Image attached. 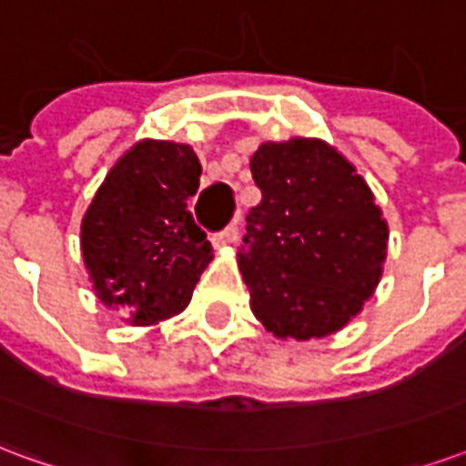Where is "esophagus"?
Returning a JSON list of instances; mask_svg holds the SVG:
<instances>
[{"label": "esophagus", "mask_w": 466, "mask_h": 466, "mask_svg": "<svg viewBox=\"0 0 466 466\" xmlns=\"http://www.w3.org/2000/svg\"><path fill=\"white\" fill-rule=\"evenodd\" d=\"M234 239H237V224H229V227H227L224 232H219L217 237H214L212 244L217 247V249H222V247H229Z\"/></svg>", "instance_id": "1"}]
</instances>
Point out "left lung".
I'll return each instance as SVG.
<instances>
[{"mask_svg":"<svg viewBox=\"0 0 466 466\" xmlns=\"http://www.w3.org/2000/svg\"><path fill=\"white\" fill-rule=\"evenodd\" d=\"M262 202L247 214L237 262L254 317L277 339H322L361 312L384 272L390 227L370 184L317 137L252 154Z\"/></svg>","mask_w":466,"mask_h":466,"instance_id":"obj_1","label":"left lung"}]
</instances>
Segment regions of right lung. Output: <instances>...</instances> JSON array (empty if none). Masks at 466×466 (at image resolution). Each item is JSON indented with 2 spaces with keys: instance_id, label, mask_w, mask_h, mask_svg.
Instances as JSON below:
<instances>
[{
  "instance_id": "1",
  "label": "right lung",
  "mask_w": 466,
  "mask_h": 466,
  "mask_svg": "<svg viewBox=\"0 0 466 466\" xmlns=\"http://www.w3.org/2000/svg\"><path fill=\"white\" fill-rule=\"evenodd\" d=\"M199 177L189 144L139 139L106 172L82 217L92 289L132 327L184 312L212 262V244L187 209Z\"/></svg>"
}]
</instances>
